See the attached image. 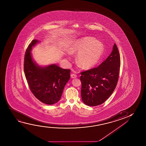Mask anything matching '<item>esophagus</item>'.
Listing matches in <instances>:
<instances>
[{
    "label": "esophagus",
    "instance_id": "esophagus-1",
    "mask_svg": "<svg viewBox=\"0 0 146 146\" xmlns=\"http://www.w3.org/2000/svg\"><path fill=\"white\" fill-rule=\"evenodd\" d=\"M77 77V75L75 74H72L71 75V77L72 78H75Z\"/></svg>",
    "mask_w": 146,
    "mask_h": 146
}]
</instances>
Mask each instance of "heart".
Listing matches in <instances>:
<instances>
[{"mask_svg": "<svg viewBox=\"0 0 146 146\" xmlns=\"http://www.w3.org/2000/svg\"><path fill=\"white\" fill-rule=\"evenodd\" d=\"M104 51L102 42L88 36L74 40L68 49L69 54H78L76 61L84 68H91L96 65Z\"/></svg>", "mask_w": 146, "mask_h": 146, "instance_id": "b5f03b06", "label": "heart"}]
</instances>
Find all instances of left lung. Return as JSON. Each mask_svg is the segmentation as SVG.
Returning a JSON list of instances; mask_svg holds the SVG:
<instances>
[{"label": "left lung", "mask_w": 146, "mask_h": 146, "mask_svg": "<svg viewBox=\"0 0 146 146\" xmlns=\"http://www.w3.org/2000/svg\"><path fill=\"white\" fill-rule=\"evenodd\" d=\"M120 67V54L115 43L111 53L99 66L81 72V93L84 104L98 106L110 97L117 86Z\"/></svg>", "instance_id": "8db88e82"}]
</instances>
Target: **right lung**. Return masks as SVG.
I'll return each mask as SVG.
<instances>
[{
	"instance_id": "obj_1",
	"label": "right lung",
	"mask_w": 146,
	"mask_h": 146,
	"mask_svg": "<svg viewBox=\"0 0 146 146\" xmlns=\"http://www.w3.org/2000/svg\"><path fill=\"white\" fill-rule=\"evenodd\" d=\"M39 41L34 39L28 45L24 57V71L31 91L40 101L53 105L60 100L64 87L70 78V70L56 64L39 66L34 61L31 51Z\"/></svg>"
}]
</instances>
